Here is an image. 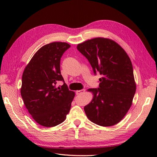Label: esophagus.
<instances>
[{
	"label": "esophagus",
	"mask_w": 157,
	"mask_h": 157,
	"mask_svg": "<svg viewBox=\"0 0 157 157\" xmlns=\"http://www.w3.org/2000/svg\"><path fill=\"white\" fill-rule=\"evenodd\" d=\"M85 92V90L84 89H82V90H78V91H76V94H83V93H84Z\"/></svg>",
	"instance_id": "obj_1"
}]
</instances>
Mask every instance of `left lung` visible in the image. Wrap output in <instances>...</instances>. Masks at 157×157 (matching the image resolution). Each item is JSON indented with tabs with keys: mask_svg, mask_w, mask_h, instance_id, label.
<instances>
[{
	"mask_svg": "<svg viewBox=\"0 0 157 157\" xmlns=\"http://www.w3.org/2000/svg\"><path fill=\"white\" fill-rule=\"evenodd\" d=\"M77 48L88 60L94 74L102 76L99 87L88 90L94 96L84 106L86 116L101 126L117 124L128 113L136 93L131 60L117 43L108 38L88 40Z\"/></svg>",
	"mask_w": 157,
	"mask_h": 157,
	"instance_id": "left-lung-1",
	"label": "left lung"
}]
</instances>
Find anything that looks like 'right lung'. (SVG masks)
Instances as JSON below:
<instances>
[{
  "label": "right lung",
  "instance_id": "right-lung-1",
  "mask_svg": "<svg viewBox=\"0 0 157 157\" xmlns=\"http://www.w3.org/2000/svg\"><path fill=\"white\" fill-rule=\"evenodd\" d=\"M70 46L61 42L43 46L23 71L21 97L29 114L42 126L61 123L71 109L75 93L69 90L60 70L61 56ZM58 81L63 84L56 88Z\"/></svg>",
  "mask_w": 157,
  "mask_h": 157
}]
</instances>
